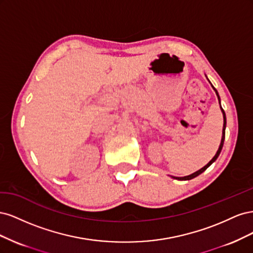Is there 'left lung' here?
Listing matches in <instances>:
<instances>
[{
  "label": "left lung",
  "instance_id": "left-lung-1",
  "mask_svg": "<svg viewBox=\"0 0 253 253\" xmlns=\"http://www.w3.org/2000/svg\"><path fill=\"white\" fill-rule=\"evenodd\" d=\"M213 87V86H212ZM214 88V87H213ZM214 90H215V93H216V95H217V97H218V100H219V96H218V94H217V90L214 88ZM220 109H221V106H220ZM221 112H223V115H224V127H223V137H221V141H220V144H219V148H218V150H217V152H216V154H215V156H214L210 162L207 164L204 168H202L201 170H198V171H196L195 173H193V174H191V175H188V176H185V177H174L173 176V178H175V179H178V180H189V179H192V178H194V177H196V176H198L200 174H202L207 168L208 167H210L214 162H215L216 160V158L218 157V155H219V153H220V151H221V149H223V145H224V140H225V128H226V115H225V112H224V110L221 109Z\"/></svg>",
  "mask_w": 253,
  "mask_h": 253
}]
</instances>
